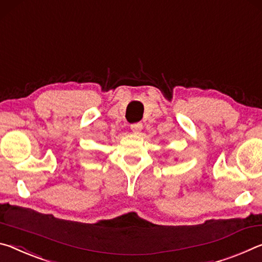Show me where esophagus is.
I'll return each mask as SVG.
<instances>
[{"instance_id":"34e87169","label":"esophagus","mask_w":262,"mask_h":262,"mask_svg":"<svg viewBox=\"0 0 262 262\" xmlns=\"http://www.w3.org/2000/svg\"><path fill=\"white\" fill-rule=\"evenodd\" d=\"M141 128H143V124L141 123L131 124V130L134 131V134H139V132L141 131Z\"/></svg>"}]
</instances>
